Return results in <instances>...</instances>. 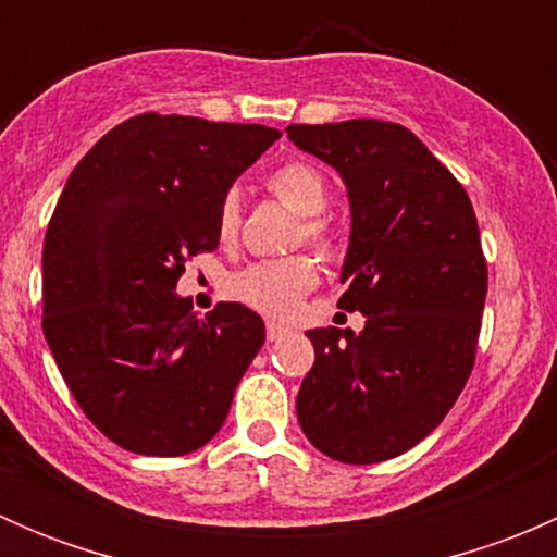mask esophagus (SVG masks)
Instances as JSON below:
<instances>
[{
  "mask_svg": "<svg viewBox=\"0 0 557 557\" xmlns=\"http://www.w3.org/2000/svg\"><path fill=\"white\" fill-rule=\"evenodd\" d=\"M285 334H288V329H285V325H280V323H267V339H269V342H280Z\"/></svg>",
  "mask_w": 557,
  "mask_h": 557,
  "instance_id": "obj_1",
  "label": "esophagus"
}]
</instances>
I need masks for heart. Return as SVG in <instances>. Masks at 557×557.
I'll list each match as a JSON object with an SVG mask.
<instances>
[{
  "label": "heart",
  "instance_id": "obj_1",
  "mask_svg": "<svg viewBox=\"0 0 557 557\" xmlns=\"http://www.w3.org/2000/svg\"><path fill=\"white\" fill-rule=\"evenodd\" d=\"M267 190L280 205L299 215V232H296L299 239H305L323 256H334L339 250L334 226L320 215L331 201V188L320 170H314L307 161H290L269 174ZM239 221H243V210H239L237 194H226L215 218L218 243L226 247L237 243ZM314 285H318V267L307 252H296L288 258L245 267L232 277V294L250 310L269 314V318H290Z\"/></svg>",
  "mask_w": 557,
  "mask_h": 557
}]
</instances>
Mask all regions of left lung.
<instances>
[{
    "label": "left lung",
    "mask_w": 557,
    "mask_h": 557,
    "mask_svg": "<svg viewBox=\"0 0 557 557\" xmlns=\"http://www.w3.org/2000/svg\"><path fill=\"white\" fill-rule=\"evenodd\" d=\"M285 132L345 180L352 232L339 307L367 318L361 334L307 331L314 363L296 412L329 458L380 463L425 440L474 369L487 294L474 207L407 126L358 117Z\"/></svg>",
    "instance_id": "1"
}]
</instances>
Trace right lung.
Returning <instances> with one entry per match:
<instances>
[{
    "instance_id": "add662e5",
    "label": "right lung",
    "mask_w": 557,
    "mask_h": 557,
    "mask_svg": "<svg viewBox=\"0 0 557 557\" xmlns=\"http://www.w3.org/2000/svg\"><path fill=\"white\" fill-rule=\"evenodd\" d=\"M277 128L143 112L64 185L42 247V331L86 418L137 455L177 458L221 431L263 345L237 301L199 318L174 285L218 247L221 199Z\"/></svg>"
}]
</instances>
